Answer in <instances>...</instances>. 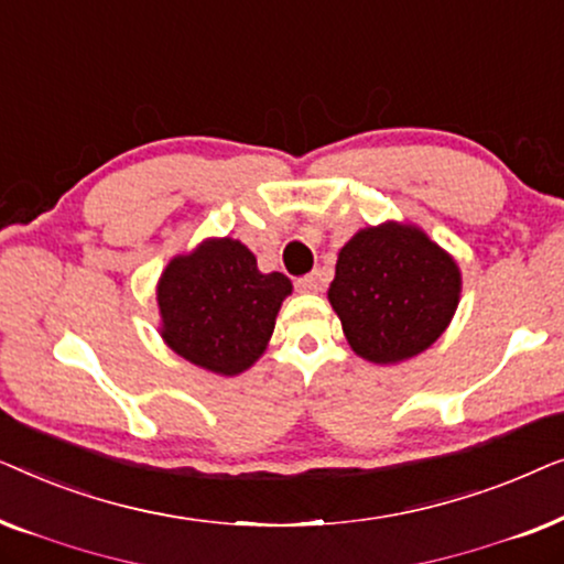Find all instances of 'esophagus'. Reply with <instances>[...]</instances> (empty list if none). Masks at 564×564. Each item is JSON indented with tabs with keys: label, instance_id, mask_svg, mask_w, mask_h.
<instances>
[{
	"label": "esophagus",
	"instance_id": "obj_1",
	"mask_svg": "<svg viewBox=\"0 0 564 564\" xmlns=\"http://www.w3.org/2000/svg\"><path fill=\"white\" fill-rule=\"evenodd\" d=\"M318 282H321V276L313 272V274L300 276V280L295 282V288H297V292H315L318 290Z\"/></svg>",
	"mask_w": 564,
	"mask_h": 564
}]
</instances>
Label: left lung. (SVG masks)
<instances>
[{"label":"left lung","mask_w":564,"mask_h":564,"mask_svg":"<svg viewBox=\"0 0 564 564\" xmlns=\"http://www.w3.org/2000/svg\"><path fill=\"white\" fill-rule=\"evenodd\" d=\"M459 269L413 226L365 228L344 246L328 300L351 349L395 365L429 349L459 303Z\"/></svg>","instance_id":"1"}]
</instances>
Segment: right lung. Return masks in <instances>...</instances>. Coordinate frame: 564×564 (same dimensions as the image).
I'll use <instances>...</instances> for the list:
<instances>
[{
    "label": "right lung",
    "mask_w": 564,
    "mask_h": 564,
    "mask_svg": "<svg viewBox=\"0 0 564 564\" xmlns=\"http://www.w3.org/2000/svg\"><path fill=\"white\" fill-rule=\"evenodd\" d=\"M292 282L261 274L257 259L234 238H213L176 257L159 282L161 336L192 365L238 375L261 357Z\"/></svg>",
    "instance_id": "right-lung-1"
}]
</instances>
